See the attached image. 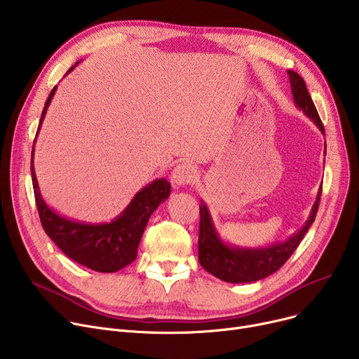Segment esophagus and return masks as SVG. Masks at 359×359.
<instances>
[{
	"label": "esophagus",
	"instance_id": "obj_1",
	"mask_svg": "<svg viewBox=\"0 0 359 359\" xmlns=\"http://www.w3.org/2000/svg\"><path fill=\"white\" fill-rule=\"evenodd\" d=\"M172 177H173V182L177 186L192 184L198 179V170L192 163L184 161V163H180L179 165L175 167Z\"/></svg>",
	"mask_w": 359,
	"mask_h": 359
}]
</instances>
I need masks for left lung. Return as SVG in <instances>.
<instances>
[{"instance_id": "obj_1", "label": "left lung", "mask_w": 359, "mask_h": 359, "mask_svg": "<svg viewBox=\"0 0 359 359\" xmlns=\"http://www.w3.org/2000/svg\"><path fill=\"white\" fill-rule=\"evenodd\" d=\"M287 74L290 77L295 106L299 110H303L304 115L325 135L323 123L320 121L317 109L310 97L304 80L295 71L288 69ZM320 195H322V187L317 192V198L303 227L295 231L292 236H290L285 241H279L269 244V246L260 248H240L234 246V244L225 243L215 229L208 206H206L203 201H201V224L198 240L201 266L215 278L224 282H230V284H249V282H255L272 275L290 259V256L295 252L298 244L310 229V225L313 224L317 214Z\"/></svg>"}]
</instances>
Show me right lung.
Returning <instances> with one entry per match:
<instances>
[{"instance_id":"1","label":"right lung","mask_w":359,"mask_h":359,"mask_svg":"<svg viewBox=\"0 0 359 359\" xmlns=\"http://www.w3.org/2000/svg\"><path fill=\"white\" fill-rule=\"evenodd\" d=\"M79 64L80 61L75 62L65 75H68ZM55 91L56 87L52 88L45 103L39 128H37V134H39L41 125L45 119L50 100L55 96ZM34 142L32 148L30 172L36 206L37 211H39L45 233L62 250L65 256L88 269L103 273H111L130 265L137 259L140 241L151 214L158 208L160 203H163L170 196L172 184L164 177L148 183L135 194L126 208L110 222L93 224L67 218L52 210L41 194L33 165Z\"/></svg>"}]
</instances>
